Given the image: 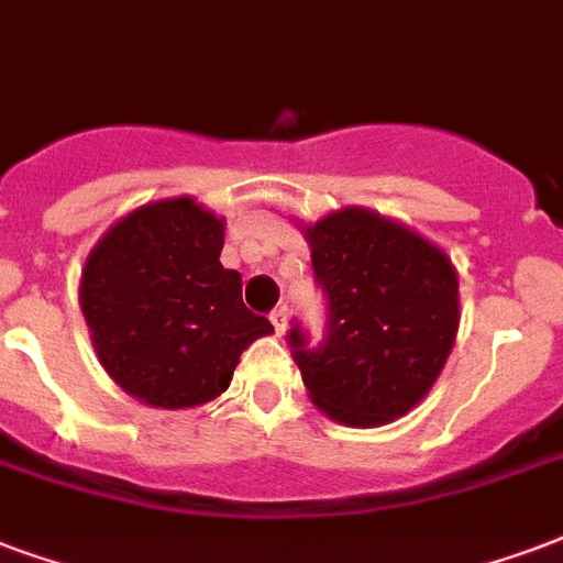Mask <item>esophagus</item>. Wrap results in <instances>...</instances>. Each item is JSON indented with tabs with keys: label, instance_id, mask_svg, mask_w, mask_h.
Returning <instances> with one entry per match:
<instances>
[{
	"label": "esophagus",
	"instance_id": "esophagus-1",
	"mask_svg": "<svg viewBox=\"0 0 563 563\" xmlns=\"http://www.w3.org/2000/svg\"><path fill=\"white\" fill-rule=\"evenodd\" d=\"M287 317H290L287 306L273 308V314H269V320H273V327H276V335H285V332H287Z\"/></svg>",
	"mask_w": 563,
	"mask_h": 563
}]
</instances>
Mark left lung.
<instances>
[{
	"label": "left lung",
	"instance_id": "obj_1",
	"mask_svg": "<svg viewBox=\"0 0 563 563\" xmlns=\"http://www.w3.org/2000/svg\"><path fill=\"white\" fill-rule=\"evenodd\" d=\"M327 338L287 344L317 409L350 427L407 416L445 367L460 327L457 273L430 240L374 210L344 207L306 225Z\"/></svg>",
	"mask_w": 563,
	"mask_h": 563
}]
</instances>
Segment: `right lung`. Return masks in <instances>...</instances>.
Returning <instances> with one entry per match:
<instances>
[{
	"label": "right lung",
	"mask_w": 563,
	"mask_h": 563,
	"mask_svg": "<svg viewBox=\"0 0 563 563\" xmlns=\"http://www.w3.org/2000/svg\"><path fill=\"white\" fill-rule=\"evenodd\" d=\"M225 222L192 198L142 205L91 249L79 306L106 374L163 409L201 407L231 386L240 353L273 323L243 306L219 264Z\"/></svg>",
	"instance_id": "right-lung-1"
}]
</instances>
